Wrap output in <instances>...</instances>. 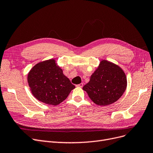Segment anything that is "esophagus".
I'll use <instances>...</instances> for the list:
<instances>
[{"label":"esophagus","instance_id":"esophagus-1","mask_svg":"<svg viewBox=\"0 0 153 153\" xmlns=\"http://www.w3.org/2000/svg\"><path fill=\"white\" fill-rule=\"evenodd\" d=\"M83 83H80V84H78V85H77V87H83Z\"/></svg>","mask_w":153,"mask_h":153}]
</instances>
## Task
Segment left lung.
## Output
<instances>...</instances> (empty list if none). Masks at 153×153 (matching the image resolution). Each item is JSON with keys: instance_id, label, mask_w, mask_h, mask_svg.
<instances>
[{"instance_id": "left-lung-1", "label": "left lung", "mask_w": 153, "mask_h": 153, "mask_svg": "<svg viewBox=\"0 0 153 153\" xmlns=\"http://www.w3.org/2000/svg\"><path fill=\"white\" fill-rule=\"evenodd\" d=\"M127 78L120 67L103 59L83 90L95 104L106 106L117 101L127 87Z\"/></svg>"}]
</instances>
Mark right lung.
Wrapping results in <instances>:
<instances>
[{
    "label": "right lung",
    "mask_w": 153,
    "mask_h": 153,
    "mask_svg": "<svg viewBox=\"0 0 153 153\" xmlns=\"http://www.w3.org/2000/svg\"><path fill=\"white\" fill-rule=\"evenodd\" d=\"M27 82L36 99L51 105L62 103L75 88L54 59L34 65L28 73Z\"/></svg>",
    "instance_id": "right-lung-1"
}]
</instances>
